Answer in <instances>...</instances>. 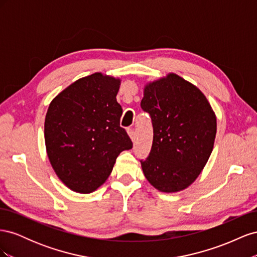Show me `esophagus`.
<instances>
[{
	"label": "esophagus",
	"instance_id": "esophagus-1",
	"mask_svg": "<svg viewBox=\"0 0 257 257\" xmlns=\"http://www.w3.org/2000/svg\"><path fill=\"white\" fill-rule=\"evenodd\" d=\"M127 134H128V136H130V138L132 139V142H135L136 136H135L134 130H133V128H128V130H127Z\"/></svg>",
	"mask_w": 257,
	"mask_h": 257
}]
</instances>
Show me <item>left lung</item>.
Returning <instances> with one entry per match:
<instances>
[{"label":"left lung","instance_id":"left-lung-1","mask_svg":"<svg viewBox=\"0 0 257 257\" xmlns=\"http://www.w3.org/2000/svg\"><path fill=\"white\" fill-rule=\"evenodd\" d=\"M141 106L153 125L150 154L141 161L145 177L160 192L186 189L213 149L216 116L211 105L196 85L169 73L145 85Z\"/></svg>","mask_w":257,"mask_h":257}]
</instances>
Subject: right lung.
I'll return each mask as SVG.
<instances>
[{
    "mask_svg": "<svg viewBox=\"0 0 257 257\" xmlns=\"http://www.w3.org/2000/svg\"><path fill=\"white\" fill-rule=\"evenodd\" d=\"M120 78L94 73L76 80L54 97L45 119V144L60 180L74 192L98 189L118 155L133 147L120 126L116 102Z\"/></svg>",
    "mask_w": 257,
    "mask_h": 257,
    "instance_id": "1",
    "label": "right lung"
}]
</instances>
